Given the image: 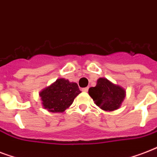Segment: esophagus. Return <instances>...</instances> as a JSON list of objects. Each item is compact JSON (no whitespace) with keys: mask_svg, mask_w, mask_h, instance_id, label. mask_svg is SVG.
Listing matches in <instances>:
<instances>
[{"mask_svg":"<svg viewBox=\"0 0 157 157\" xmlns=\"http://www.w3.org/2000/svg\"><path fill=\"white\" fill-rule=\"evenodd\" d=\"M88 90H89L88 87H86V88H83V89H82L81 90L83 91V92H88Z\"/></svg>","mask_w":157,"mask_h":157,"instance_id":"1","label":"esophagus"}]
</instances>
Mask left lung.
I'll use <instances>...</instances> for the list:
<instances>
[{
	"mask_svg": "<svg viewBox=\"0 0 157 157\" xmlns=\"http://www.w3.org/2000/svg\"><path fill=\"white\" fill-rule=\"evenodd\" d=\"M89 94L99 108L107 112L118 109L124 101L126 92L123 87L104 77L98 79L95 87L89 89Z\"/></svg>",
	"mask_w": 157,
	"mask_h": 157,
	"instance_id": "1",
	"label": "left lung"
}]
</instances>
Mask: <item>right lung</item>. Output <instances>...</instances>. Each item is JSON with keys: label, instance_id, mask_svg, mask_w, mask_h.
Instances as JSON below:
<instances>
[{"label": "right lung", "instance_id": "obj_1", "mask_svg": "<svg viewBox=\"0 0 157 157\" xmlns=\"http://www.w3.org/2000/svg\"><path fill=\"white\" fill-rule=\"evenodd\" d=\"M81 91L77 84L67 79L59 78L50 86L43 89L39 95L42 107L50 112H63L73 103Z\"/></svg>", "mask_w": 157, "mask_h": 157}]
</instances>
